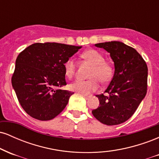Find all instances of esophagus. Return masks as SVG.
<instances>
[{
    "instance_id": "1",
    "label": "esophagus",
    "mask_w": 159,
    "mask_h": 159,
    "mask_svg": "<svg viewBox=\"0 0 159 159\" xmlns=\"http://www.w3.org/2000/svg\"><path fill=\"white\" fill-rule=\"evenodd\" d=\"M82 96H84L85 98H89V97H90L91 96V95H87V94H82Z\"/></svg>"
}]
</instances>
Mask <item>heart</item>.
Returning <instances> with one entry per match:
<instances>
[{
    "label": "heart",
    "instance_id": "obj_1",
    "mask_svg": "<svg viewBox=\"0 0 159 159\" xmlns=\"http://www.w3.org/2000/svg\"><path fill=\"white\" fill-rule=\"evenodd\" d=\"M81 58L92 65L89 70L87 80H77L70 84L69 88L78 93L90 94L94 92L99 87V81L106 84L112 78L114 70L112 66L108 62L105 61V58L101 53L94 49H89L81 54ZM64 72L67 78H72L76 73V63L73 58L69 57L64 63Z\"/></svg>",
    "mask_w": 159,
    "mask_h": 159
}]
</instances>
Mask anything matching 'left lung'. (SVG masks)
<instances>
[{
  "label": "left lung",
  "mask_w": 159,
  "mask_h": 159,
  "mask_svg": "<svg viewBox=\"0 0 159 159\" xmlns=\"http://www.w3.org/2000/svg\"><path fill=\"white\" fill-rule=\"evenodd\" d=\"M110 53L115 72L104 93L96 95L99 107L92 111L98 121L107 125L123 123L135 112L147 91L148 69L143 58L134 48L121 42L95 44Z\"/></svg>",
  "instance_id": "left-lung-1"
}]
</instances>
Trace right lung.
Instances as JSON below:
<instances>
[{"instance_id":"1","label":"right lung","mask_w":159,"mask_h":159,"mask_svg":"<svg viewBox=\"0 0 159 159\" xmlns=\"http://www.w3.org/2000/svg\"><path fill=\"white\" fill-rule=\"evenodd\" d=\"M82 46L36 43L18 55L12 85L25 112L45 121L63 111L74 93L61 90L66 85L64 63Z\"/></svg>"}]
</instances>
